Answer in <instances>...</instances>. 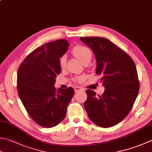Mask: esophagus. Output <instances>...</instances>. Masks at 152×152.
<instances>
[{"instance_id":"34e87169","label":"esophagus","mask_w":152,"mask_h":152,"mask_svg":"<svg viewBox=\"0 0 152 152\" xmlns=\"http://www.w3.org/2000/svg\"><path fill=\"white\" fill-rule=\"evenodd\" d=\"M74 89H75V92H77V91H82V88L80 87H77V86H75V87H74Z\"/></svg>"}]
</instances>
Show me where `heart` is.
Segmentation results:
<instances>
[{"mask_svg":"<svg viewBox=\"0 0 152 152\" xmlns=\"http://www.w3.org/2000/svg\"><path fill=\"white\" fill-rule=\"evenodd\" d=\"M72 53L76 58L79 59L83 64H88L90 62L91 57V51L88 48L83 45H77L73 49ZM66 65V57L63 56L59 59V65L61 68H64ZM83 77H79L76 79L77 82H81L83 81Z\"/></svg>","mask_w":152,"mask_h":152,"instance_id":"1","label":"heart"}]
</instances>
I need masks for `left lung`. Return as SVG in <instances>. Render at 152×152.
<instances>
[{"label": "left lung", "instance_id": "8db88e82", "mask_svg": "<svg viewBox=\"0 0 152 152\" xmlns=\"http://www.w3.org/2000/svg\"><path fill=\"white\" fill-rule=\"evenodd\" d=\"M80 39L92 50L96 58V73L105 88L102 95L86 91L84 107L94 124L109 128L118 124L133 107L140 85L136 65L130 57L109 39L82 37Z\"/></svg>", "mask_w": 152, "mask_h": 152}]
</instances>
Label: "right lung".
I'll list each match as a JSON object with an SVG mask.
<instances>
[{"mask_svg":"<svg viewBox=\"0 0 152 152\" xmlns=\"http://www.w3.org/2000/svg\"><path fill=\"white\" fill-rule=\"evenodd\" d=\"M69 44L61 39L44 44L31 52L20 65L17 75L18 96L34 121L51 128L64 121L74 89L55 87L61 73L59 59Z\"/></svg>","mask_w":152,"mask_h":152,"instance_id":"right-lung-1","label":"right lung"}]
</instances>
